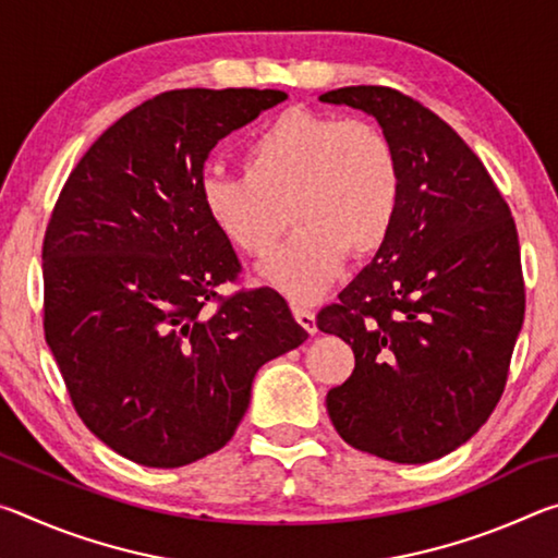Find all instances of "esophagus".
I'll return each instance as SVG.
<instances>
[{
  "mask_svg": "<svg viewBox=\"0 0 558 558\" xmlns=\"http://www.w3.org/2000/svg\"><path fill=\"white\" fill-rule=\"evenodd\" d=\"M292 315H295L298 323L307 329L310 335H317V319H315V313L305 305H300V302H295L292 305Z\"/></svg>",
  "mask_w": 558,
  "mask_h": 558,
  "instance_id": "1",
  "label": "esophagus"
}]
</instances>
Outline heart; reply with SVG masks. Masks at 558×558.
Returning a JSON list of instances; mask_svg holds the SVG:
<instances>
[{
	"label": "heart",
	"instance_id": "heart-1",
	"mask_svg": "<svg viewBox=\"0 0 558 558\" xmlns=\"http://www.w3.org/2000/svg\"><path fill=\"white\" fill-rule=\"evenodd\" d=\"M243 174L202 177V206L223 241L263 258L288 220L295 231L260 278L292 300H315L347 256L369 258L389 239L401 202V165L369 120L292 108L243 147Z\"/></svg>",
	"mask_w": 558,
	"mask_h": 558
}]
</instances>
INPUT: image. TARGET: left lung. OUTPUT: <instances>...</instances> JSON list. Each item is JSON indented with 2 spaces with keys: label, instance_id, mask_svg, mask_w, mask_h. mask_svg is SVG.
I'll return each mask as SVG.
<instances>
[{
  "label": "left lung",
  "instance_id": "left-lung-1",
  "mask_svg": "<svg viewBox=\"0 0 558 558\" xmlns=\"http://www.w3.org/2000/svg\"><path fill=\"white\" fill-rule=\"evenodd\" d=\"M319 100L372 116L401 165L389 239L317 315L356 359L327 413L352 448L421 465L475 436L505 391L524 323L514 219L477 155L421 102L384 86Z\"/></svg>",
  "mask_w": 558,
  "mask_h": 558
}]
</instances>
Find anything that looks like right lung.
Here are the masks:
<instances>
[{
    "label": "right lung",
    "instance_id": "1",
    "mask_svg": "<svg viewBox=\"0 0 558 558\" xmlns=\"http://www.w3.org/2000/svg\"><path fill=\"white\" fill-rule=\"evenodd\" d=\"M288 96L184 88L93 143L44 239V332L81 421L118 456L182 468L223 448L270 359L307 339L276 290L209 313L241 270L202 206L219 140Z\"/></svg>",
    "mask_w": 558,
    "mask_h": 558
}]
</instances>
